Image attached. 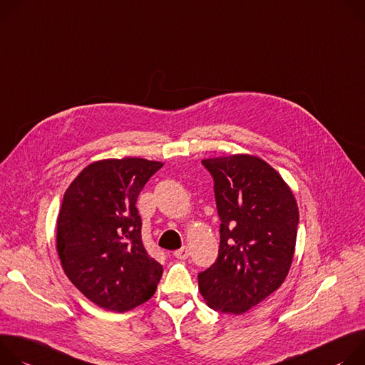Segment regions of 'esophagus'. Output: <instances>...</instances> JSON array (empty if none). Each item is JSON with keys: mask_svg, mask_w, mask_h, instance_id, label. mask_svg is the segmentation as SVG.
<instances>
[{"mask_svg": "<svg viewBox=\"0 0 365 365\" xmlns=\"http://www.w3.org/2000/svg\"><path fill=\"white\" fill-rule=\"evenodd\" d=\"M174 257L175 258H178V259H187L188 257H190V250H188V247H182V248H180L178 251H175L174 252Z\"/></svg>", "mask_w": 365, "mask_h": 365, "instance_id": "esophagus-1", "label": "esophagus"}]
</instances>
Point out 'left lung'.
Returning <instances> with one entry per match:
<instances>
[{
	"label": "left lung",
	"mask_w": 365,
	"mask_h": 365,
	"mask_svg": "<svg viewBox=\"0 0 365 365\" xmlns=\"http://www.w3.org/2000/svg\"><path fill=\"white\" fill-rule=\"evenodd\" d=\"M215 180L220 217L216 262L198 274L209 307L242 314L284 282L296 250L299 207L289 184L255 155L201 160Z\"/></svg>",
	"instance_id": "8db88e82"
}]
</instances>
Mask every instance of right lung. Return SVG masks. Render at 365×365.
<instances>
[{
    "mask_svg": "<svg viewBox=\"0 0 365 365\" xmlns=\"http://www.w3.org/2000/svg\"><path fill=\"white\" fill-rule=\"evenodd\" d=\"M162 165L135 156L96 160L65 191L56 220L61 265L106 310L125 313L156 292L162 265L143 245L136 200Z\"/></svg>",
    "mask_w": 365,
    "mask_h": 365,
    "instance_id": "add662e5",
    "label": "right lung"
}]
</instances>
